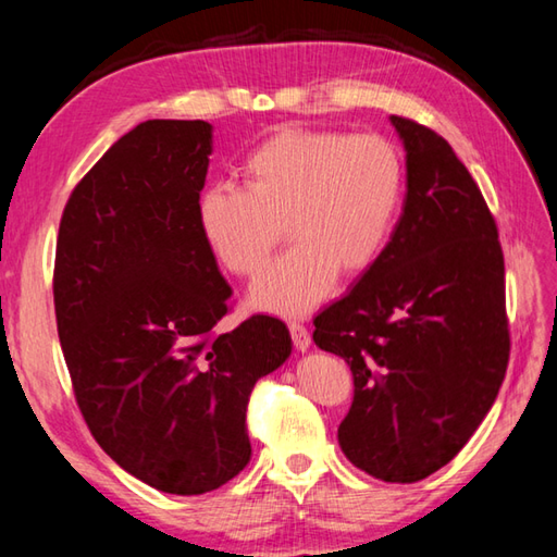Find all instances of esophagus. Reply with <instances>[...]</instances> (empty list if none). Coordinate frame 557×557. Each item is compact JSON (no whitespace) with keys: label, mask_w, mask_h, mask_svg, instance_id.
I'll return each mask as SVG.
<instances>
[{"label":"esophagus","mask_w":557,"mask_h":557,"mask_svg":"<svg viewBox=\"0 0 557 557\" xmlns=\"http://www.w3.org/2000/svg\"><path fill=\"white\" fill-rule=\"evenodd\" d=\"M289 333H292L294 347H297L299 351H306V349L311 347V333H309V330H306L301 323L292 321V323H289Z\"/></svg>","instance_id":"esophagus-1"}]
</instances>
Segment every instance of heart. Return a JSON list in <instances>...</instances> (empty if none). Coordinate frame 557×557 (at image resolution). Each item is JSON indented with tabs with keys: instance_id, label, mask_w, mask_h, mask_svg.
I'll return each instance as SVG.
<instances>
[{
	"instance_id": "obj_1",
	"label": "heart",
	"mask_w": 557,
	"mask_h": 557,
	"mask_svg": "<svg viewBox=\"0 0 557 557\" xmlns=\"http://www.w3.org/2000/svg\"><path fill=\"white\" fill-rule=\"evenodd\" d=\"M246 186L212 184L196 203L210 251L236 275H256L287 232L297 239L256 280L265 311L304 313L381 256L399 206L405 164L383 136L282 128L244 160Z\"/></svg>"
}]
</instances>
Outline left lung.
Instances as JSON below:
<instances>
[{
  "label": "left lung",
  "instance_id": "8db88e82",
  "mask_svg": "<svg viewBox=\"0 0 557 557\" xmlns=\"http://www.w3.org/2000/svg\"><path fill=\"white\" fill-rule=\"evenodd\" d=\"M389 122L407 150L405 208L373 265L315 315L313 342L354 375L342 453L375 479L413 483L493 407L510 330L498 227L476 182L429 126Z\"/></svg>",
  "mask_w": 557,
  "mask_h": 557
}]
</instances>
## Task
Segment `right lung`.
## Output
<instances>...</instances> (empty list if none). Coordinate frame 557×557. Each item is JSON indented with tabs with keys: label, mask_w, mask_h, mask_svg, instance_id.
Returning a JSON list of instances; mask_svg holds the SVG:
<instances>
[{
	"label": "right lung",
	"mask_w": 557,
	"mask_h": 557,
	"mask_svg": "<svg viewBox=\"0 0 557 557\" xmlns=\"http://www.w3.org/2000/svg\"><path fill=\"white\" fill-rule=\"evenodd\" d=\"M210 152L208 122L138 124L76 184L57 236V333L83 419L124 471L174 495L248 465V397L292 354L280 318L215 330L232 287L196 220Z\"/></svg>",
	"instance_id": "1"
}]
</instances>
